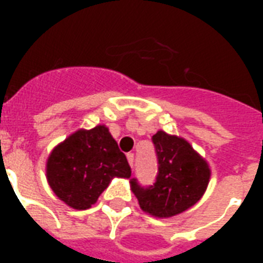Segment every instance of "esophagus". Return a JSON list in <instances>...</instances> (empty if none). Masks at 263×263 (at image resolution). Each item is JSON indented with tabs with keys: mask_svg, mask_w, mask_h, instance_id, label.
<instances>
[{
	"mask_svg": "<svg viewBox=\"0 0 263 263\" xmlns=\"http://www.w3.org/2000/svg\"><path fill=\"white\" fill-rule=\"evenodd\" d=\"M127 160L128 162H129V165H131V168H134V162H135V157H134V154H127Z\"/></svg>",
	"mask_w": 263,
	"mask_h": 263,
	"instance_id": "obj_1",
	"label": "esophagus"
}]
</instances>
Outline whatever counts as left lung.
I'll use <instances>...</instances> for the list:
<instances>
[{"instance_id":"8db88e82","label":"left lung","mask_w":263,"mask_h":263,"mask_svg":"<svg viewBox=\"0 0 263 263\" xmlns=\"http://www.w3.org/2000/svg\"><path fill=\"white\" fill-rule=\"evenodd\" d=\"M158 172L152 185L131 179L132 191L142 210L156 217L183 213L200 199L210 179L206 161L194 152L187 140L158 131L152 138Z\"/></svg>"}]
</instances>
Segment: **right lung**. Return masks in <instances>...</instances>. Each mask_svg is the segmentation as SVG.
Instances as JSON below:
<instances>
[{
  "mask_svg": "<svg viewBox=\"0 0 263 263\" xmlns=\"http://www.w3.org/2000/svg\"><path fill=\"white\" fill-rule=\"evenodd\" d=\"M51 190L73 209L91 208L113 177H129L127 157L105 125L75 132L47 160Z\"/></svg>",
  "mask_w": 263,
  "mask_h": 263,
  "instance_id": "1",
  "label": "right lung"
}]
</instances>
